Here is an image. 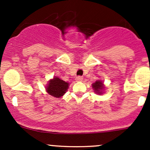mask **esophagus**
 <instances>
[{
  "mask_svg": "<svg viewBox=\"0 0 150 150\" xmlns=\"http://www.w3.org/2000/svg\"><path fill=\"white\" fill-rule=\"evenodd\" d=\"M76 81H83V77H81V76L76 77Z\"/></svg>",
  "mask_w": 150,
  "mask_h": 150,
  "instance_id": "esophagus-1",
  "label": "esophagus"
}]
</instances>
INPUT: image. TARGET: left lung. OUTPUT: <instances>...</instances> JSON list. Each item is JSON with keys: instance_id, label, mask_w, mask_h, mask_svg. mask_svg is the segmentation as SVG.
Returning a JSON list of instances; mask_svg holds the SVG:
<instances>
[{"instance_id": "8db88e82", "label": "left lung", "mask_w": 150, "mask_h": 150, "mask_svg": "<svg viewBox=\"0 0 150 150\" xmlns=\"http://www.w3.org/2000/svg\"><path fill=\"white\" fill-rule=\"evenodd\" d=\"M92 87H93V88L94 89V91L96 93L101 94L102 93V90L104 88L103 83L99 81H96V82L92 84Z\"/></svg>"}]
</instances>
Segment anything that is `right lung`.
Segmentation results:
<instances>
[{"label": "right lung", "instance_id": "1", "mask_svg": "<svg viewBox=\"0 0 150 150\" xmlns=\"http://www.w3.org/2000/svg\"><path fill=\"white\" fill-rule=\"evenodd\" d=\"M69 83L56 77L49 81L46 88L47 92L54 97L59 98L66 93Z\"/></svg>", "mask_w": 150, "mask_h": 150}]
</instances>
